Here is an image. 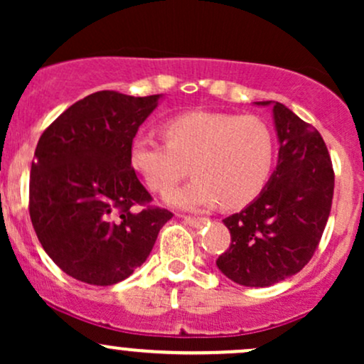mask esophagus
<instances>
[{
	"label": "esophagus",
	"instance_id": "esophagus-1",
	"mask_svg": "<svg viewBox=\"0 0 364 364\" xmlns=\"http://www.w3.org/2000/svg\"><path fill=\"white\" fill-rule=\"evenodd\" d=\"M183 220H185L188 225H193V228H198V225L207 223V219H203V217H190V215L183 217Z\"/></svg>",
	"mask_w": 364,
	"mask_h": 364
}]
</instances>
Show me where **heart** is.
<instances>
[{
    "label": "heart",
    "mask_w": 364,
    "mask_h": 364,
    "mask_svg": "<svg viewBox=\"0 0 364 364\" xmlns=\"http://www.w3.org/2000/svg\"><path fill=\"white\" fill-rule=\"evenodd\" d=\"M168 141L139 135L129 164L157 193H166L188 174L195 179L166 196L186 210L223 205L243 208L262 193L274 166V136L257 116L191 111L166 123Z\"/></svg>",
    "instance_id": "1"
}]
</instances>
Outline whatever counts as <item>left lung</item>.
I'll return each mask as SVG.
<instances>
[{
  "label": "left lung",
  "mask_w": 364,
  "mask_h": 364,
  "mask_svg": "<svg viewBox=\"0 0 364 364\" xmlns=\"http://www.w3.org/2000/svg\"><path fill=\"white\" fill-rule=\"evenodd\" d=\"M255 104L272 106L277 166L262 193L223 220L231 245L215 263L240 286L267 287L311 260L332 207L333 169L327 145L311 124L281 102Z\"/></svg>",
  "instance_id": "8db88e82"
}]
</instances>
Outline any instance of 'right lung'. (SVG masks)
<instances>
[{"instance_id": "right-lung-1", "label": "right lung", "mask_w": 364, "mask_h": 364, "mask_svg": "<svg viewBox=\"0 0 364 364\" xmlns=\"http://www.w3.org/2000/svg\"><path fill=\"white\" fill-rule=\"evenodd\" d=\"M162 94L101 90L49 124L36 147L28 212L44 252L77 281L112 286L147 260L173 217L129 164V147Z\"/></svg>"}]
</instances>
